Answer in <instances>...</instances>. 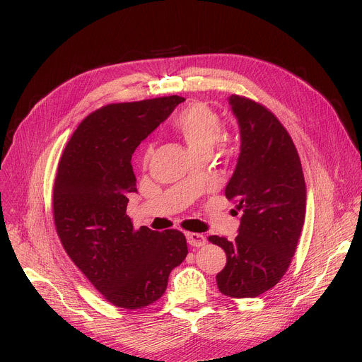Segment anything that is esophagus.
<instances>
[{
  "instance_id": "esophagus-1",
  "label": "esophagus",
  "mask_w": 362,
  "mask_h": 362,
  "mask_svg": "<svg viewBox=\"0 0 362 362\" xmlns=\"http://www.w3.org/2000/svg\"><path fill=\"white\" fill-rule=\"evenodd\" d=\"M186 239L189 242L190 246H194V247H200L203 245H206V238L200 233H186Z\"/></svg>"
}]
</instances>
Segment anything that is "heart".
<instances>
[{
	"instance_id": "b5f03b06",
	"label": "heart",
	"mask_w": 362,
	"mask_h": 362,
	"mask_svg": "<svg viewBox=\"0 0 362 362\" xmlns=\"http://www.w3.org/2000/svg\"><path fill=\"white\" fill-rule=\"evenodd\" d=\"M176 133L183 139L192 154L212 151L222 133V120L216 112L203 103L186 107L173 122ZM151 146L144 153V162L151 156Z\"/></svg>"
}]
</instances>
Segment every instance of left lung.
<instances>
[{
	"label": "left lung",
	"instance_id": "8db88e82",
	"mask_svg": "<svg viewBox=\"0 0 362 362\" xmlns=\"http://www.w3.org/2000/svg\"><path fill=\"white\" fill-rule=\"evenodd\" d=\"M230 110L240 147L225 194L242 212L238 236H209L226 253L216 275L230 298H255L285 275L305 221L306 186L296 147L281 122L264 106L232 94Z\"/></svg>",
	"mask_w": 362,
	"mask_h": 362
}]
</instances>
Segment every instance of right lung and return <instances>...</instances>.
Instances as JSON below:
<instances>
[{
  "mask_svg": "<svg viewBox=\"0 0 362 362\" xmlns=\"http://www.w3.org/2000/svg\"><path fill=\"white\" fill-rule=\"evenodd\" d=\"M183 97L119 103L87 116L67 143L53 192L57 235L67 255L109 302L144 308L168 288L187 255L182 232L141 226L126 215L136 193L132 154Z\"/></svg>",
  "mask_w": 362,
  "mask_h": 362,
  "instance_id": "obj_1",
  "label": "right lung"
}]
</instances>
